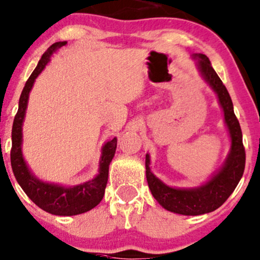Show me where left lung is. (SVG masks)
<instances>
[{
  "label": "left lung",
  "mask_w": 260,
  "mask_h": 260,
  "mask_svg": "<svg viewBox=\"0 0 260 260\" xmlns=\"http://www.w3.org/2000/svg\"><path fill=\"white\" fill-rule=\"evenodd\" d=\"M203 80L216 93L224 113V121L230 137V151L222 166L210 176L208 181L197 187L179 188L164 184L151 172V159L146 154V178L148 187L157 202L169 212L181 215H202L218 209L230 197L243 175L246 163L242 131L234 113V105L226 87L224 86L206 54L192 56Z\"/></svg>",
  "instance_id": "1"
}]
</instances>
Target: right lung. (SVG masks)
<instances>
[{"label":"right lung","instance_id":"obj_1","mask_svg":"<svg viewBox=\"0 0 260 260\" xmlns=\"http://www.w3.org/2000/svg\"><path fill=\"white\" fill-rule=\"evenodd\" d=\"M67 41L56 42L48 47V50L42 54L38 66L30 78L27 79L25 86L21 91L19 99V107L15 114L13 127H12V149H11V164L12 170L17 179L18 184L27 194V197L32 201L36 206L44 209L45 212L51 213L53 215H78L81 213L88 212L102 201L105 196V190L108 181L109 164L115 154L117 149V137L106 142L101 149V158L99 163V174L92 180L82 182L75 186H63L59 184H52L40 180L34 175L26 164L25 158L21 151L23 145V123L25 118L29 101L30 91L34 86L36 78L41 74L46 68L47 63L51 60L52 54L58 48L66 46Z\"/></svg>","mask_w":260,"mask_h":260}]
</instances>
